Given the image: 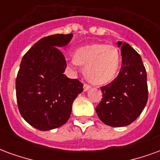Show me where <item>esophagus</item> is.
Masks as SVG:
<instances>
[{"label":"esophagus","instance_id":"34e87169","mask_svg":"<svg viewBox=\"0 0 160 160\" xmlns=\"http://www.w3.org/2000/svg\"><path fill=\"white\" fill-rule=\"evenodd\" d=\"M90 88H91V86L89 85V84H87V83L84 84V91H85V92L88 91Z\"/></svg>","mask_w":160,"mask_h":160}]
</instances>
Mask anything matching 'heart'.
I'll use <instances>...</instances> for the list:
<instances>
[{"instance_id": "1", "label": "heart", "mask_w": 160, "mask_h": 160, "mask_svg": "<svg viewBox=\"0 0 160 160\" xmlns=\"http://www.w3.org/2000/svg\"><path fill=\"white\" fill-rule=\"evenodd\" d=\"M120 61V53L114 45L94 43L77 49L72 64L85 67L87 80L92 84L103 85L114 79Z\"/></svg>"}]
</instances>
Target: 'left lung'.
I'll use <instances>...</instances> for the list:
<instances>
[{"label": "left lung", "instance_id": "obj_1", "mask_svg": "<svg viewBox=\"0 0 160 160\" xmlns=\"http://www.w3.org/2000/svg\"><path fill=\"white\" fill-rule=\"evenodd\" d=\"M118 43L121 46L122 68L116 79L101 87L103 98L96 107L99 119L111 127L132 123L148 99L147 71L141 56L127 42Z\"/></svg>", "mask_w": 160, "mask_h": 160}]
</instances>
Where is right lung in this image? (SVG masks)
I'll return each instance as SVG.
<instances>
[{
  "instance_id": "add662e5",
  "label": "right lung",
  "mask_w": 160,
  "mask_h": 160,
  "mask_svg": "<svg viewBox=\"0 0 160 160\" xmlns=\"http://www.w3.org/2000/svg\"><path fill=\"white\" fill-rule=\"evenodd\" d=\"M73 34L42 38L23 56L16 78V98L22 118L39 130L66 123L72 104L83 84L63 74L65 57L58 48L67 45Z\"/></svg>"
}]
</instances>
